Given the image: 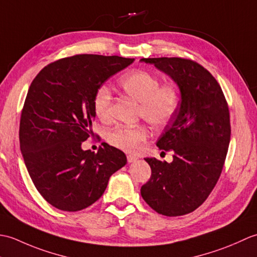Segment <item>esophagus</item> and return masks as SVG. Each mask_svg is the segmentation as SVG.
<instances>
[{
    "label": "esophagus",
    "instance_id": "1",
    "mask_svg": "<svg viewBox=\"0 0 257 257\" xmlns=\"http://www.w3.org/2000/svg\"><path fill=\"white\" fill-rule=\"evenodd\" d=\"M137 159H138V158L136 157V156H132V155H129V156L127 157V160H128V162H129V163H132V162L137 161Z\"/></svg>",
    "mask_w": 257,
    "mask_h": 257
}]
</instances>
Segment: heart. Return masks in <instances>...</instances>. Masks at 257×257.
Wrapping results in <instances>:
<instances>
[{
	"mask_svg": "<svg viewBox=\"0 0 257 257\" xmlns=\"http://www.w3.org/2000/svg\"><path fill=\"white\" fill-rule=\"evenodd\" d=\"M119 85L129 97L140 102V116L157 128L166 125L178 110V89L173 85H160L159 78L149 72L139 69L125 74L120 78ZM111 100L110 88L106 85L98 87L92 97V109L103 121L110 117ZM148 138L149 130L140 124L119 125L108 135L109 143L128 152H138Z\"/></svg>",
	"mask_w": 257,
	"mask_h": 257,
	"instance_id": "obj_1",
	"label": "heart"
}]
</instances>
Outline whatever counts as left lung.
<instances>
[{
  "instance_id": "1",
  "label": "left lung",
  "mask_w": 257,
  "mask_h": 257,
  "mask_svg": "<svg viewBox=\"0 0 257 257\" xmlns=\"http://www.w3.org/2000/svg\"><path fill=\"white\" fill-rule=\"evenodd\" d=\"M177 84L181 95L172 122L157 146L172 150V162L145 158L151 168L141 196L156 212L184 215L203 203L215 187L231 138L230 112L216 79L190 59L141 58Z\"/></svg>"
}]
</instances>
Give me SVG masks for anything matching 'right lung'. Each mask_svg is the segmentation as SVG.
I'll list each match as a JSON object with an SVG mask.
<instances>
[{
	"label": "right lung",
	"instance_id": "right-lung-1",
	"mask_svg": "<svg viewBox=\"0 0 257 257\" xmlns=\"http://www.w3.org/2000/svg\"><path fill=\"white\" fill-rule=\"evenodd\" d=\"M134 61L75 55L47 65L32 81L21 116V152L35 188L56 209L75 212L95 203L127 163L114 147L95 154L81 145L92 135L96 89Z\"/></svg>",
	"mask_w": 257,
	"mask_h": 257
}]
</instances>
